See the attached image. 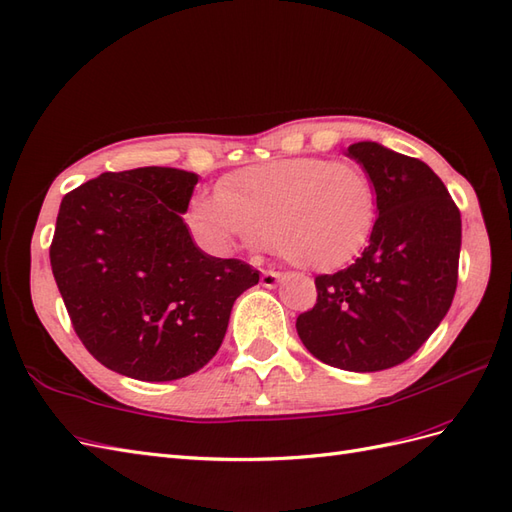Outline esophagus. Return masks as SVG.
I'll use <instances>...</instances> for the list:
<instances>
[{"label": "esophagus", "instance_id": "obj_1", "mask_svg": "<svg viewBox=\"0 0 512 512\" xmlns=\"http://www.w3.org/2000/svg\"><path fill=\"white\" fill-rule=\"evenodd\" d=\"M282 280H284V275L278 271H262V275H260V284L265 288H275Z\"/></svg>", "mask_w": 512, "mask_h": 512}]
</instances>
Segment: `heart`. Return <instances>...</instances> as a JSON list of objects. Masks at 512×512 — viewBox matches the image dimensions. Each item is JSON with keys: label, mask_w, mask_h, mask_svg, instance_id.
Segmentation results:
<instances>
[{"label": "heart", "mask_w": 512, "mask_h": 512, "mask_svg": "<svg viewBox=\"0 0 512 512\" xmlns=\"http://www.w3.org/2000/svg\"><path fill=\"white\" fill-rule=\"evenodd\" d=\"M193 222L217 243H260L290 265L334 271L351 262L377 224V191L355 163L293 157L230 174L193 202Z\"/></svg>", "instance_id": "heart-1"}]
</instances>
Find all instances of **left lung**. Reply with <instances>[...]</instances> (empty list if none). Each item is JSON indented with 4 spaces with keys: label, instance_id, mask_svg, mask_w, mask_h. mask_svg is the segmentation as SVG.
Here are the masks:
<instances>
[{
    "label": "left lung",
    "instance_id": "8db88e82",
    "mask_svg": "<svg viewBox=\"0 0 512 512\" xmlns=\"http://www.w3.org/2000/svg\"><path fill=\"white\" fill-rule=\"evenodd\" d=\"M377 191V224L351 267L319 275L297 334L316 359L351 372L403 364L450 310L459 278L461 213L420 159L377 142L347 148Z\"/></svg>",
    "mask_w": 512,
    "mask_h": 512
}]
</instances>
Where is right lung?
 I'll return each instance as SVG.
<instances>
[{"instance_id":"right-lung-1","label":"right lung","mask_w":512,"mask_h":512,"mask_svg":"<svg viewBox=\"0 0 512 512\" xmlns=\"http://www.w3.org/2000/svg\"><path fill=\"white\" fill-rule=\"evenodd\" d=\"M198 174L105 172L66 193L51 269L84 347L109 370L174 381L209 364L234 301L258 284L237 258L193 243L183 213Z\"/></svg>"}]
</instances>
